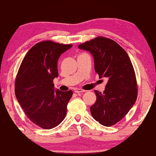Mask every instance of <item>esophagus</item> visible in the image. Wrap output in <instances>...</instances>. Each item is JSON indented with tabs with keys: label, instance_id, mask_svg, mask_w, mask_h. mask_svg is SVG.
Listing matches in <instances>:
<instances>
[{
	"label": "esophagus",
	"instance_id": "1",
	"mask_svg": "<svg viewBox=\"0 0 156 156\" xmlns=\"http://www.w3.org/2000/svg\"><path fill=\"white\" fill-rule=\"evenodd\" d=\"M74 91H75V93L78 94V93H83V92H84L85 91L83 90V89H75Z\"/></svg>",
	"mask_w": 156,
	"mask_h": 156
}]
</instances>
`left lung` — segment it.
<instances>
[{"mask_svg":"<svg viewBox=\"0 0 156 156\" xmlns=\"http://www.w3.org/2000/svg\"><path fill=\"white\" fill-rule=\"evenodd\" d=\"M78 48L92 54L95 71L99 78H108L103 93L94 91L97 98L90 107L91 115L103 126L115 125L127 114L138 96L131 60L116 42L105 37H96L80 44Z\"/></svg>","mask_w":156,"mask_h":156,"instance_id":"obj_1","label":"left lung"}]
</instances>
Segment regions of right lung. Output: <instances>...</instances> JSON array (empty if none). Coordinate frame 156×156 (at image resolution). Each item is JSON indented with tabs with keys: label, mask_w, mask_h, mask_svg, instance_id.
<instances>
[{
	"label": "right lung",
	"mask_w": 156,
	"mask_h": 156,
	"mask_svg": "<svg viewBox=\"0 0 156 156\" xmlns=\"http://www.w3.org/2000/svg\"><path fill=\"white\" fill-rule=\"evenodd\" d=\"M72 44L51 41L38 43L23 58L15 81V94L27 117L37 126L50 129L61 123L67 114L72 90H54L58 76V60Z\"/></svg>",
	"instance_id": "1"
}]
</instances>
